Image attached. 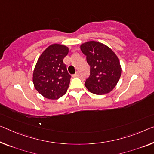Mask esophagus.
<instances>
[{
  "mask_svg": "<svg viewBox=\"0 0 154 154\" xmlns=\"http://www.w3.org/2000/svg\"><path fill=\"white\" fill-rule=\"evenodd\" d=\"M73 76H74V77H79V76H80V74L79 72H76L75 74L73 75Z\"/></svg>",
  "mask_w": 154,
  "mask_h": 154,
  "instance_id": "34e87169",
  "label": "esophagus"
}]
</instances>
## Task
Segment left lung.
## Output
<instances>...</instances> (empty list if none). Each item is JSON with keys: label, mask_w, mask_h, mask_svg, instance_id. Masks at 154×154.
I'll return each instance as SVG.
<instances>
[{"label": "left lung", "mask_w": 154, "mask_h": 154, "mask_svg": "<svg viewBox=\"0 0 154 154\" xmlns=\"http://www.w3.org/2000/svg\"><path fill=\"white\" fill-rule=\"evenodd\" d=\"M90 66V75L85 82L91 93L103 95L116 87L121 75V67L115 53L105 45L89 41L80 45Z\"/></svg>", "instance_id": "1"}]
</instances>
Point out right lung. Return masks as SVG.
<instances>
[{"label": "right lung", "instance_id": "add662e5", "mask_svg": "<svg viewBox=\"0 0 154 154\" xmlns=\"http://www.w3.org/2000/svg\"><path fill=\"white\" fill-rule=\"evenodd\" d=\"M68 52V47L54 44L47 47L38 60L33 82L36 90L45 98L56 100L67 92L71 75L63 59Z\"/></svg>", "mask_w": 154, "mask_h": 154}]
</instances>
